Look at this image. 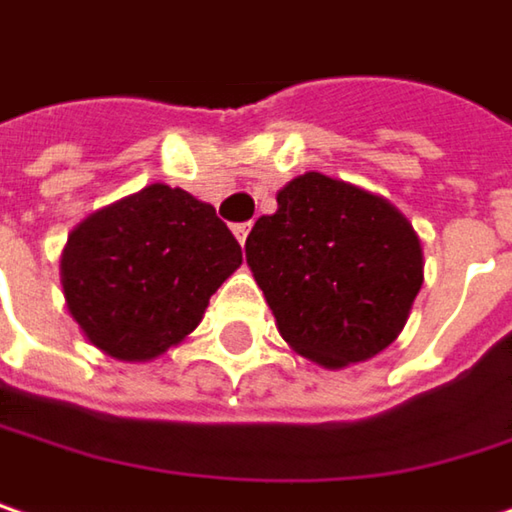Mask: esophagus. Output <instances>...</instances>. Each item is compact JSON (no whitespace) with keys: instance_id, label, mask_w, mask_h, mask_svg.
I'll return each instance as SVG.
<instances>
[{"instance_id":"1","label":"esophagus","mask_w":512,"mask_h":512,"mask_svg":"<svg viewBox=\"0 0 512 512\" xmlns=\"http://www.w3.org/2000/svg\"><path fill=\"white\" fill-rule=\"evenodd\" d=\"M249 231H252V223H240V226H234V237L240 240V246H246V237H249Z\"/></svg>"}]
</instances>
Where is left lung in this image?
Instances as JSON below:
<instances>
[{
	"label": "left lung",
	"instance_id": "8db88e82",
	"mask_svg": "<svg viewBox=\"0 0 512 512\" xmlns=\"http://www.w3.org/2000/svg\"><path fill=\"white\" fill-rule=\"evenodd\" d=\"M246 263L295 353L324 368L391 345L423 286V249L382 196L324 173L278 191L246 237Z\"/></svg>",
	"mask_w": 512,
	"mask_h": 512
}]
</instances>
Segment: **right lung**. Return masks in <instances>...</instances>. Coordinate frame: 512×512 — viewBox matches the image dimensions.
Returning a JSON list of instances; mask_svg holds the SVG:
<instances>
[{"label": "right lung", "mask_w": 512, "mask_h": 512, "mask_svg": "<svg viewBox=\"0 0 512 512\" xmlns=\"http://www.w3.org/2000/svg\"><path fill=\"white\" fill-rule=\"evenodd\" d=\"M240 263V243L214 205L156 182L69 234L60 281L92 345L121 362H147L194 330Z\"/></svg>", "instance_id": "right-lung-1"}]
</instances>
